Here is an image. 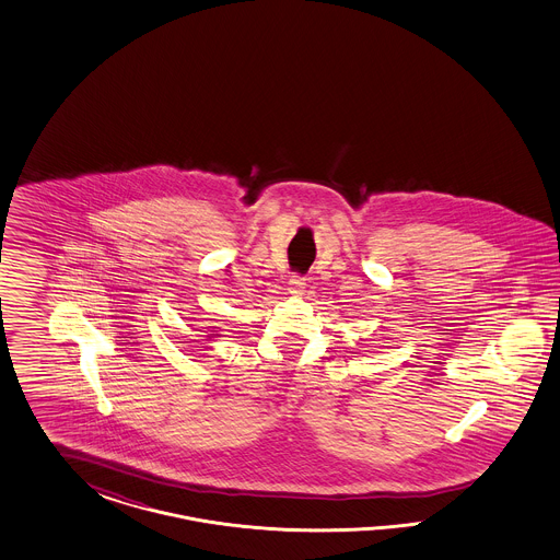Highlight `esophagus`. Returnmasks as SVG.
<instances>
[{"label":"esophagus","instance_id":"1","mask_svg":"<svg viewBox=\"0 0 560 560\" xmlns=\"http://www.w3.org/2000/svg\"><path fill=\"white\" fill-rule=\"evenodd\" d=\"M305 289V277L302 275H291L289 279V291L291 293H304Z\"/></svg>","mask_w":560,"mask_h":560}]
</instances>
